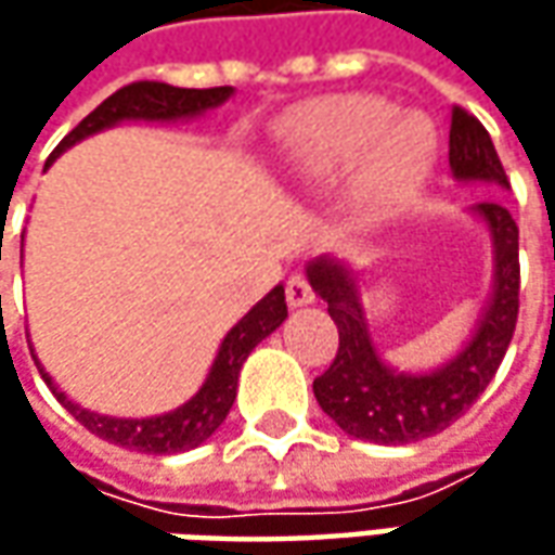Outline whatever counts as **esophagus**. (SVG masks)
I'll return each mask as SVG.
<instances>
[{
	"instance_id": "obj_1",
	"label": "esophagus",
	"mask_w": 555,
	"mask_h": 555,
	"mask_svg": "<svg viewBox=\"0 0 555 555\" xmlns=\"http://www.w3.org/2000/svg\"><path fill=\"white\" fill-rule=\"evenodd\" d=\"M314 299V289H311L309 278L306 274H293L287 281V302L289 306H309Z\"/></svg>"
}]
</instances>
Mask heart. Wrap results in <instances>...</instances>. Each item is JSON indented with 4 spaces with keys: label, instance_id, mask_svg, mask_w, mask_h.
<instances>
[{
    "label": "heart",
    "instance_id": "b5f03b06",
    "mask_svg": "<svg viewBox=\"0 0 555 555\" xmlns=\"http://www.w3.org/2000/svg\"><path fill=\"white\" fill-rule=\"evenodd\" d=\"M289 147L309 184L354 179V197L367 216H389L423 188L433 157V126L398 114L373 95H331L296 107L287 119Z\"/></svg>",
    "mask_w": 555,
    "mask_h": 555
}]
</instances>
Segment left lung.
Listing matches in <instances>:
<instances>
[{
  "instance_id": "obj_1",
  "label": "left lung",
  "mask_w": 555,
  "mask_h": 555,
  "mask_svg": "<svg viewBox=\"0 0 555 555\" xmlns=\"http://www.w3.org/2000/svg\"><path fill=\"white\" fill-rule=\"evenodd\" d=\"M448 147L457 179L509 188L488 129L463 107L451 111ZM476 212L494 237V296L473 343L436 373L414 376L386 367L371 346L352 274L333 259H318L309 266L311 287L327 302L339 331L333 364L314 376V398L343 433L376 444H411L436 436L466 414L494 379L519 318V224L498 201L479 203Z\"/></svg>"
}]
</instances>
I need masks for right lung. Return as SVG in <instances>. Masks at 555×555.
<instances>
[{"instance_id": "obj_1", "label": "right lung", "mask_w": 555, "mask_h": 555, "mask_svg": "<svg viewBox=\"0 0 555 555\" xmlns=\"http://www.w3.org/2000/svg\"><path fill=\"white\" fill-rule=\"evenodd\" d=\"M231 86H216V89H179L169 82H157V79H141V82H129L117 89L111 98H104L89 117L76 126L67 139L61 141L52 151L49 163L67 151L70 144L79 139L101 132L107 126H114L119 119H179L203 114L216 104H222L224 98L231 95ZM287 318V302H284V287H274L266 299L249 311L246 318L237 321V327L224 336L222 349L212 361V371L206 376L203 389L179 411L163 416H151V420H114V416H98L76 408L74 401H67V395L57 392L52 376L39 367L42 379L49 383L54 398L70 411V414L98 438L129 448V451H141V454H179V451H191L201 441L212 436L224 423V416L231 411L234 398H237V376L244 367L246 354L253 352L268 333H274ZM33 352V349H30Z\"/></svg>"}]
</instances>
